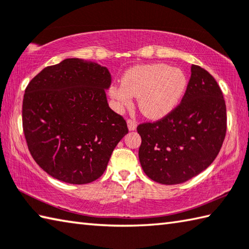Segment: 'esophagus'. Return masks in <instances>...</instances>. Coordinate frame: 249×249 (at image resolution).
I'll list each match as a JSON object with an SVG mask.
<instances>
[{"label": "esophagus", "mask_w": 249, "mask_h": 249, "mask_svg": "<svg viewBox=\"0 0 249 249\" xmlns=\"http://www.w3.org/2000/svg\"><path fill=\"white\" fill-rule=\"evenodd\" d=\"M127 127H128V130H130V132H133V130H136L137 123L134 120H127Z\"/></svg>", "instance_id": "34e87169"}]
</instances>
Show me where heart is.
<instances>
[{
	"label": "heart",
	"mask_w": 249,
	"mask_h": 249,
	"mask_svg": "<svg viewBox=\"0 0 249 249\" xmlns=\"http://www.w3.org/2000/svg\"><path fill=\"white\" fill-rule=\"evenodd\" d=\"M186 87L187 78L182 70L155 63L126 71L122 84L112 85L109 94L117 111L130 106L133 97H138L142 114L148 119L160 120L174 111Z\"/></svg>",
	"instance_id": "heart-1"
}]
</instances>
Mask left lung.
<instances>
[{
	"label": "left lung",
	"instance_id": "8db88e82",
	"mask_svg": "<svg viewBox=\"0 0 249 249\" xmlns=\"http://www.w3.org/2000/svg\"><path fill=\"white\" fill-rule=\"evenodd\" d=\"M180 105L156 123L140 124L138 156L149 178L164 185L187 182L209 166L227 132V107L218 83L192 65Z\"/></svg>",
	"mask_w": 249,
	"mask_h": 249
}]
</instances>
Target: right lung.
Masks as SVG:
<instances>
[{"label": "right lung", "mask_w": 249, "mask_h": 249, "mask_svg": "<svg viewBox=\"0 0 249 249\" xmlns=\"http://www.w3.org/2000/svg\"><path fill=\"white\" fill-rule=\"evenodd\" d=\"M106 66L66 58L31 79L22 100V128L38 165L52 178L88 184L105 173L111 155L128 133L112 111Z\"/></svg>", "instance_id": "1"}]
</instances>
